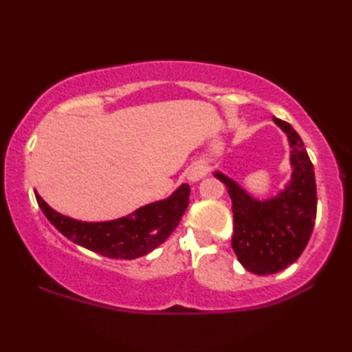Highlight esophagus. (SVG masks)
I'll use <instances>...</instances> for the list:
<instances>
[{"label": "esophagus", "instance_id": "obj_1", "mask_svg": "<svg viewBox=\"0 0 352 352\" xmlns=\"http://www.w3.org/2000/svg\"><path fill=\"white\" fill-rule=\"evenodd\" d=\"M205 175H206V170H205V168L201 164H194V166H190V168L188 169V180L190 183L200 182Z\"/></svg>", "mask_w": 352, "mask_h": 352}]
</instances>
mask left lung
I'll use <instances>...</instances> for the list:
<instances>
[{
	"instance_id": "left-lung-1",
	"label": "left lung",
	"mask_w": 352,
	"mask_h": 352,
	"mask_svg": "<svg viewBox=\"0 0 352 352\" xmlns=\"http://www.w3.org/2000/svg\"><path fill=\"white\" fill-rule=\"evenodd\" d=\"M289 141L290 178L267 199H256L222 170L212 175L226 184L233 200L234 234L231 247L254 275H273L300 258L317 217V186L305 142L290 124L273 118Z\"/></svg>"
}]
</instances>
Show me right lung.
I'll use <instances>...</instances> for the list:
<instances>
[{
    "label": "right lung",
    "instance_id": "obj_1",
    "mask_svg": "<svg viewBox=\"0 0 352 352\" xmlns=\"http://www.w3.org/2000/svg\"><path fill=\"white\" fill-rule=\"evenodd\" d=\"M35 199L46 219L60 233L87 250L111 259H136L162 245L172 234L189 205L190 188L183 183L168 199L152 201L127 216L107 222H82L46 204L37 190Z\"/></svg>",
    "mask_w": 352,
    "mask_h": 352
}]
</instances>
